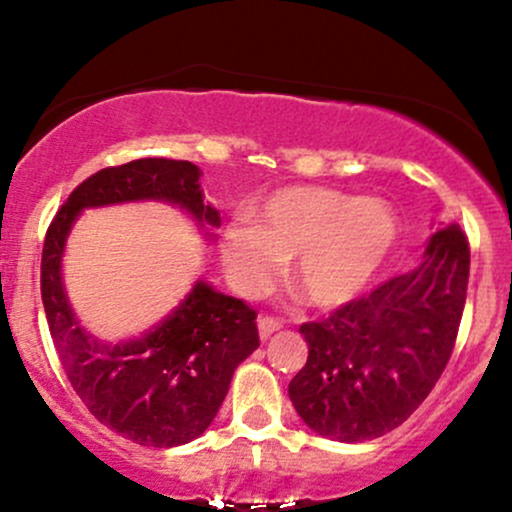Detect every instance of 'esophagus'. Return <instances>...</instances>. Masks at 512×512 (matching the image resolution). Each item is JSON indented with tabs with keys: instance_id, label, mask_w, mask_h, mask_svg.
Returning a JSON list of instances; mask_svg holds the SVG:
<instances>
[{
	"instance_id": "34e87169",
	"label": "esophagus",
	"mask_w": 512,
	"mask_h": 512,
	"mask_svg": "<svg viewBox=\"0 0 512 512\" xmlns=\"http://www.w3.org/2000/svg\"><path fill=\"white\" fill-rule=\"evenodd\" d=\"M257 327H260V337H262V339H269L274 332H279L281 327H284V322H281L279 317L262 315L260 320H257Z\"/></svg>"
}]
</instances>
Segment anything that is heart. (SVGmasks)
Wrapping results in <instances>:
<instances>
[{
  "label": "heart",
  "instance_id": "heart-1",
  "mask_svg": "<svg viewBox=\"0 0 512 512\" xmlns=\"http://www.w3.org/2000/svg\"><path fill=\"white\" fill-rule=\"evenodd\" d=\"M395 211L332 187H286L226 228L221 260L233 289L255 298L293 260L291 286L305 303L334 308L356 296L397 243Z\"/></svg>",
  "mask_w": 512,
  "mask_h": 512
}]
</instances>
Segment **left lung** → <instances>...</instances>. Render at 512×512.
Masks as SVG:
<instances>
[{
    "mask_svg": "<svg viewBox=\"0 0 512 512\" xmlns=\"http://www.w3.org/2000/svg\"><path fill=\"white\" fill-rule=\"evenodd\" d=\"M467 281L469 240L450 223L428 238L416 272L303 322L308 361L289 383V397L305 424L342 443L404 424L448 366Z\"/></svg>",
    "mask_w": 512,
    "mask_h": 512,
    "instance_id": "obj_1",
    "label": "left lung"
}]
</instances>
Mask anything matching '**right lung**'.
<instances>
[{"instance_id": "right-lung-1", "label": "right lung", "mask_w": 512, "mask_h": 512, "mask_svg": "<svg viewBox=\"0 0 512 512\" xmlns=\"http://www.w3.org/2000/svg\"><path fill=\"white\" fill-rule=\"evenodd\" d=\"M132 199H163L209 226L221 223L219 211L204 204L195 163L137 158L98 170L67 197L48 226L40 296L64 373L88 411L134 443L175 448L207 431L233 370L260 346L257 313L199 281L178 310L142 339L108 346L88 337L62 289L64 240L81 209Z\"/></svg>"}]
</instances>
